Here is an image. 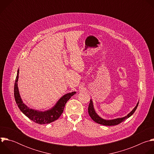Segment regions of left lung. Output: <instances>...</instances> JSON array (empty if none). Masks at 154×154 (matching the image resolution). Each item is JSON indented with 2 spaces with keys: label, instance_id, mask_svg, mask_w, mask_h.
<instances>
[{
  "label": "left lung",
  "instance_id": "left-lung-1",
  "mask_svg": "<svg viewBox=\"0 0 154 154\" xmlns=\"http://www.w3.org/2000/svg\"><path fill=\"white\" fill-rule=\"evenodd\" d=\"M138 103H139V102H138L137 106L134 108L133 110L131 111L130 113H129L125 117H123L121 118H117V119H112V120H105V119L101 118L100 116H99L97 115V113H96V112L94 110V107H93V101L91 100H90V104L88 106V113H89L90 117L91 118V119L94 122H96L99 124H102V125H118V124H120L121 122L124 121L125 119H127V118H128L129 117H130L131 115H132L137 109Z\"/></svg>",
  "mask_w": 154,
  "mask_h": 154
}]
</instances>
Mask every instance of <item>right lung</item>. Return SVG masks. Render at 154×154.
Masks as SVG:
<instances>
[{
  "label": "right lung",
  "mask_w": 154,
  "mask_h": 154,
  "mask_svg": "<svg viewBox=\"0 0 154 154\" xmlns=\"http://www.w3.org/2000/svg\"><path fill=\"white\" fill-rule=\"evenodd\" d=\"M19 71L18 69L14 83V95L16 102L19 108L20 109V110L30 119L39 124H49L58 119V118H59L63 113L64 106L66 103L67 101L71 97V96H72L76 93L72 92L65 94L58 101L56 105L52 108L49 109V110L46 112H38L36 110H34V109H30L27 107L23 103L19 95L17 87Z\"/></svg>",
  "instance_id": "obj_1"
}]
</instances>
